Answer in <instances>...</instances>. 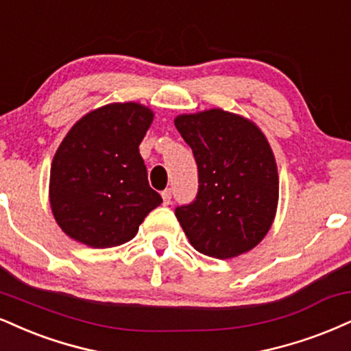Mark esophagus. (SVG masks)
Masks as SVG:
<instances>
[{"label":"esophagus","instance_id":"obj_1","mask_svg":"<svg viewBox=\"0 0 351 351\" xmlns=\"http://www.w3.org/2000/svg\"><path fill=\"white\" fill-rule=\"evenodd\" d=\"M162 197H163V204H170L171 202V189H165V191L162 193Z\"/></svg>","mask_w":351,"mask_h":351}]
</instances>
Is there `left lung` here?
Here are the masks:
<instances>
[{
  "instance_id": "left-lung-1",
  "label": "left lung",
  "mask_w": 351,
  "mask_h": 351,
  "mask_svg": "<svg viewBox=\"0 0 351 351\" xmlns=\"http://www.w3.org/2000/svg\"><path fill=\"white\" fill-rule=\"evenodd\" d=\"M175 125L197 165L196 199L175 216L199 253L232 258L256 247L278 206V168L263 132L237 114H181Z\"/></svg>"
}]
</instances>
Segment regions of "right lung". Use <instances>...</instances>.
I'll return each mask as SVG.
<instances>
[{
	"instance_id": "right-lung-1",
	"label": "right lung",
	"mask_w": 351,
	"mask_h": 351,
	"mask_svg": "<svg viewBox=\"0 0 351 351\" xmlns=\"http://www.w3.org/2000/svg\"><path fill=\"white\" fill-rule=\"evenodd\" d=\"M152 121L142 104L112 103L69 130L50 168V208L69 237L93 248L117 247L162 204L138 152Z\"/></svg>"
}]
</instances>
